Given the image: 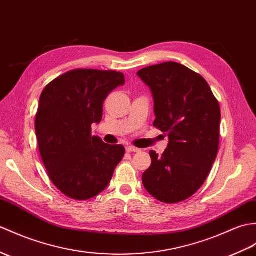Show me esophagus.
Here are the masks:
<instances>
[{
	"label": "esophagus",
	"mask_w": 256,
	"mask_h": 256,
	"mask_svg": "<svg viewBox=\"0 0 256 256\" xmlns=\"http://www.w3.org/2000/svg\"><path fill=\"white\" fill-rule=\"evenodd\" d=\"M126 152H140V150H138V148H136V147H133V146H128Z\"/></svg>",
	"instance_id": "obj_1"
}]
</instances>
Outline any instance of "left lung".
Segmentation results:
<instances>
[{
    "instance_id": "8db88e82",
    "label": "left lung",
    "mask_w": 256,
    "mask_h": 256,
    "mask_svg": "<svg viewBox=\"0 0 256 256\" xmlns=\"http://www.w3.org/2000/svg\"><path fill=\"white\" fill-rule=\"evenodd\" d=\"M150 88L154 126L168 135L162 156L150 150L152 164L142 180L156 200L174 204L196 193L208 176L219 147L220 106L200 74L176 62L142 68Z\"/></svg>"
}]
</instances>
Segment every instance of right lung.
I'll return each instance as SVG.
<instances>
[{
	"instance_id": "1",
	"label": "right lung",
	"mask_w": 256,
	"mask_h": 256,
	"mask_svg": "<svg viewBox=\"0 0 256 256\" xmlns=\"http://www.w3.org/2000/svg\"><path fill=\"white\" fill-rule=\"evenodd\" d=\"M124 82L114 70L77 68L41 92L34 122L39 152L50 180L70 198L86 200L102 192L126 154L122 145L92 136L106 98Z\"/></svg>"
}]
</instances>
